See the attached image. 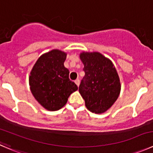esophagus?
<instances>
[{
	"label": "esophagus",
	"instance_id": "1",
	"mask_svg": "<svg viewBox=\"0 0 153 153\" xmlns=\"http://www.w3.org/2000/svg\"><path fill=\"white\" fill-rule=\"evenodd\" d=\"M75 83L77 84V86H78H78H79V84H80V81H79V79H76V80H75Z\"/></svg>",
	"mask_w": 153,
	"mask_h": 153
}]
</instances>
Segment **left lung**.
Returning a JSON list of instances; mask_svg holds the SVG:
<instances>
[{
	"label": "left lung",
	"mask_w": 153,
	"mask_h": 153,
	"mask_svg": "<svg viewBox=\"0 0 153 153\" xmlns=\"http://www.w3.org/2000/svg\"><path fill=\"white\" fill-rule=\"evenodd\" d=\"M80 59L85 75L79 93L87 109L95 114L108 111L119 97L121 84L116 68L110 59L101 53L82 51Z\"/></svg>",
	"instance_id": "obj_1"
}]
</instances>
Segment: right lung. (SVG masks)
Masks as SVG:
<instances>
[{"label": "right lung", "instance_id": "right-lung-1", "mask_svg": "<svg viewBox=\"0 0 153 153\" xmlns=\"http://www.w3.org/2000/svg\"><path fill=\"white\" fill-rule=\"evenodd\" d=\"M66 52L53 49L42 54L33 66L29 76L30 91L36 100L48 111L60 110L68 98L78 90L64 66Z\"/></svg>", "mask_w": 153, "mask_h": 153}]
</instances>
